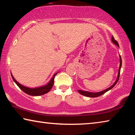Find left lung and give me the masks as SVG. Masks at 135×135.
<instances>
[{"label":"left lung","mask_w":135,"mask_h":135,"mask_svg":"<svg viewBox=\"0 0 135 135\" xmlns=\"http://www.w3.org/2000/svg\"><path fill=\"white\" fill-rule=\"evenodd\" d=\"M111 39H112V42H113L114 43V44H115L118 47H119V45H118V42L115 39H114V38L113 36H112ZM120 64L119 70H118V74L117 79V80H116V81H115V83H114L111 87H109V88L107 89H105V90H104L103 91H101V92H97V93H92V92H86V91H83V90H79L78 92L80 93L81 95H84V96H86V97H90V98H95V97H99V96L104 94V93H106L107 91H108V90H109L110 89H111L113 88V87L115 86L116 84H117V83L118 81V80H119L120 74V69H121V67H122V58H121L120 56Z\"/></svg>","instance_id":"1"}]
</instances>
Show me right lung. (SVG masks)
Segmentation results:
<instances>
[{
	"mask_svg": "<svg viewBox=\"0 0 135 135\" xmlns=\"http://www.w3.org/2000/svg\"><path fill=\"white\" fill-rule=\"evenodd\" d=\"M56 75V73H55V74L54 75L53 77H52V79L51 80V81H49V83L47 84H46V86L39 87V88H33V89L27 88V87H25L24 86L21 85V84L18 83L17 81H16V80L13 78L12 75H11V76H12V79L13 80V81H15V83L17 84V86L19 87V88L21 89L24 92L27 93V94H28L29 95H31V96H40V95H44L45 93H47L49 91H50V90L51 89L52 86L54 85V79Z\"/></svg>",
	"mask_w": 135,
	"mask_h": 135,
	"instance_id": "1",
	"label": "right lung"
}]
</instances>
